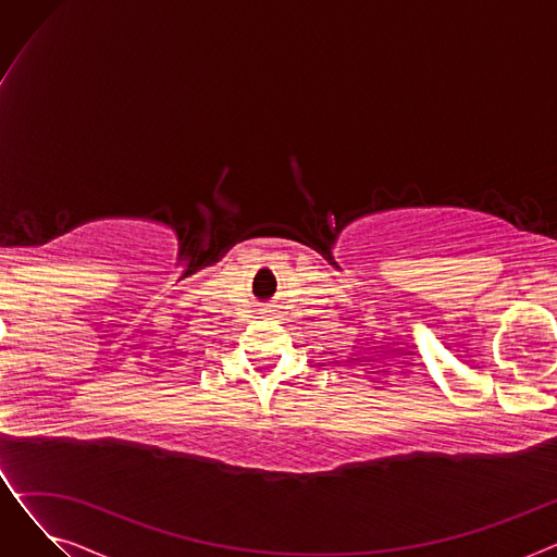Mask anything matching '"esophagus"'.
Segmentation results:
<instances>
[{"label": "esophagus", "instance_id": "34e87169", "mask_svg": "<svg viewBox=\"0 0 557 557\" xmlns=\"http://www.w3.org/2000/svg\"><path fill=\"white\" fill-rule=\"evenodd\" d=\"M263 315H271V311H263Z\"/></svg>", "mask_w": 557, "mask_h": 557}]
</instances>
